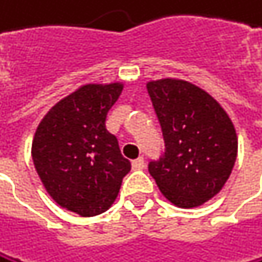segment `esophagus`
Segmentation results:
<instances>
[{"label": "esophagus", "instance_id": "esophagus-1", "mask_svg": "<svg viewBox=\"0 0 262 262\" xmlns=\"http://www.w3.org/2000/svg\"><path fill=\"white\" fill-rule=\"evenodd\" d=\"M143 167H145V161H143V158H137L133 161V168L134 170H142Z\"/></svg>", "mask_w": 262, "mask_h": 262}]
</instances>
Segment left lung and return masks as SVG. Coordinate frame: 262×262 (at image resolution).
<instances>
[{"label":"left lung","mask_w":262,"mask_h":262,"mask_svg":"<svg viewBox=\"0 0 262 262\" xmlns=\"http://www.w3.org/2000/svg\"><path fill=\"white\" fill-rule=\"evenodd\" d=\"M147 90L165 143L148 172L173 205L200 206L231 175L237 155L233 122L209 94L187 81H151Z\"/></svg>","instance_id":"1"}]
</instances>
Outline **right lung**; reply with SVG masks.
<instances>
[{
	"label": "right lung",
	"mask_w": 262,
	"mask_h": 262,
	"mask_svg": "<svg viewBox=\"0 0 262 262\" xmlns=\"http://www.w3.org/2000/svg\"><path fill=\"white\" fill-rule=\"evenodd\" d=\"M122 89L120 82L79 87L50 109L32 140V161L47 192L84 217L104 212L131 170L104 125Z\"/></svg>",
	"instance_id": "right-lung-1"
}]
</instances>
